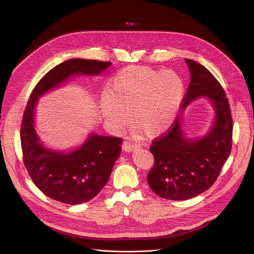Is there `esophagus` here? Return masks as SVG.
I'll return each mask as SVG.
<instances>
[{
	"instance_id": "34e87169",
	"label": "esophagus",
	"mask_w": 254,
	"mask_h": 254,
	"mask_svg": "<svg viewBox=\"0 0 254 254\" xmlns=\"http://www.w3.org/2000/svg\"><path fill=\"white\" fill-rule=\"evenodd\" d=\"M140 148V146L135 144V143H131L129 141H125L124 144H123V149L126 151V152H131V151H135L137 149Z\"/></svg>"
}]
</instances>
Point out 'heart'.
Instances as JSON below:
<instances>
[{
    "mask_svg": "<svg viewBox=\"0 0 254 254\" xmlns=\"http://www.w3.org/2000/svg\"><path fill=\"white\" fill-rule=\"evenodd\" d=\"M185 84L175 71L131 65L117 72L102 91L100 111L106 124L122 129L130 124L147 136L167 130L180 111Z\"/></svg>",
    "mask_w": 254,
    "mask_h": 254,
    "instance_id": "1",
    "label": "heart"
}]
</instances>
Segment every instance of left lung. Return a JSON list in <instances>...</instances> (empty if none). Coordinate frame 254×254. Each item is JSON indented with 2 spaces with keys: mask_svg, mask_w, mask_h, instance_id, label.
<instances>
[{
  "mask_svg": "<svg viewBox=\"0 0 254 254\" xmlns=\"http://www.w3.org/2000/svg\"><path fill=\"white\" fill-rule=\"evenodd\" d=\"M190 72V83L181 111L199 98L210 101L214 120L207 134L201 138H188L180 115L166 135L154 141L150 151L154 166L147 181L159 196L183 201L201 194L217 179L232 150L233 119L229 101L216 78L204 65L185 59Z\"/></svg>",
  "mask_w": 254,
  "mask_h": 254,
  "instance_id": "left-lung-1",
  "label": "left lung"
}]
</instances>
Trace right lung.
<instances>
[{
    "instance_id": "add662e5",
    "label": "right lung",
    "mask_w": 254,
    "mask_h": 254,
    "mask_svg": "<svg viewBox=\"0 0 254 254\" xmlns=\"http://www.w3.org/2000/svg\"><path fill=\"white\" fill-rule=\"evenodd\" d=\"M110 65V62L95 60L65 61L40 80L26 105L20 134L23 163L37 188L56 201L79 205L95 197L109 180L122 151L123 139L91 132L73 150L48 148L40 141L35 127L39 98L61 87L71 77L98 76Z\"/></svg>"
}]
</instances>
